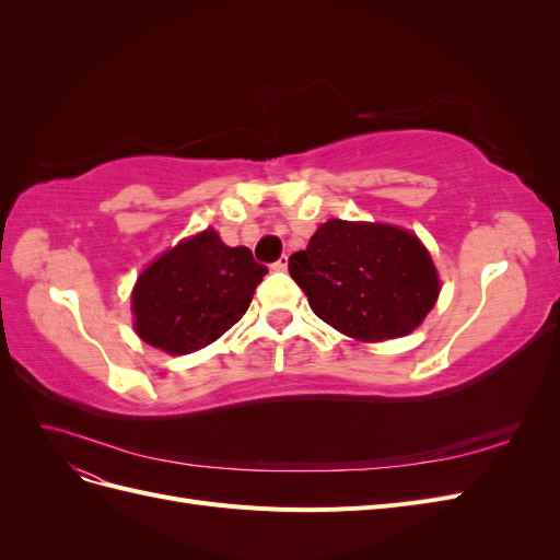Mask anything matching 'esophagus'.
<instances>
[{"label": "esophagus", "instance_id": "esophagus-1", "mask_svg": "<svg viewBox=\"0 0 560 560\" xmlns=\"http://www.w3.org/2000/svg\"><path fill=\"white\" fill-rule=\"evenodd\" d=\"M270 268H273V270H287V254H282V257H280L273 266H270Z\"/></svg>", "mask_w": 560, "mask_h": 560}]
</instances>
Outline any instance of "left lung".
Returning a JSON list of instances; mask_svg holds the SVG:
<instances>
[{"instance_id": "8db88e82", "label": "left lung", "mask_w": 560, "mask_h": 560, "mask_svg": "<svg viewBox=\"0 0 560 560\" xmlns=\"http://www.w3.org/2000/svg\"><path fill=\"white\" fill-rule=\"evenodd\" d=\"M290 276L313 313L358 341L413 331L432 311L439 278L413 233L329 219L290 257Z\"/></svg>"}]
</instances>
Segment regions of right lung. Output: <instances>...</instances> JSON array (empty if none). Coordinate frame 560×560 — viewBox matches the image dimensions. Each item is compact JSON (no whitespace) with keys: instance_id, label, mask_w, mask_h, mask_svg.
Instances as JSON below:
<instances>
[{"instance_id":"right-lung-1","label":"right lung","mask_w":560,"mask_h":560,"mask_svg":"<svg viewBox=\"0 0 560 560\" xmlns=\"http://www.w3.org/2000/svg\"><path fill=\"white\" fill-rule=\"evenodd\" d=\"M266 273L247 247L202 231L144 268L132 290L135 329L171 354L206 348L247 313Z\"/></svg>"}]
</instances>
